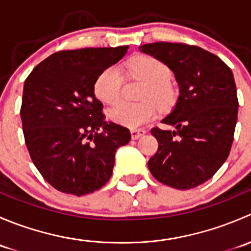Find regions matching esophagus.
<instances>
[{"label":"esophagus","mask_w":251,"mask_h":251,"mask_svg":"<svg viewBox=\"0 0 251 251\" xmlns=\"http://www.w3.org/2000/svg\"><path fill=\"white\" fill-rule=\"evenodd\" d=\"M144 135H146V130H143V128H132L131 130V137L133 140H138V138H141Z\"/></svg>","instance_id":"1"}]
</instances>
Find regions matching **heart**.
I'll return each instance as SVG.
<instances>
[{
    "label": "heart",
    "instance_id": "heart-1",
    "mask_svg": "<svg viewBox=\"0 0 251 251\" xmlns=\"http://www.w3.org/2000/svg\"><path fill=\"white\" fill-rule=\"evenodd\" d=\"M128 70L133 76L146 82L141 93L143 102H119L109 110L111 121L127 127H140L155 118L156 104L166 107L173 100V90L168 81L170 80V69L161 60L151 55H140L128 63ZM123 76L120 69L115 65L105 68L95 81V95L102 102L115 103L120 97Z\"/></svg>",
    "mask_w": 251,
    "mask_h": 251
}]
</instances>
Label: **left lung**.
Segmentation results:
<instances>
[{
	"mask_svg": "<svg viewBox=\"0 0 251 251\" xmlns=\"http://www.w3.org/2000/svg\"><path fill=\"white\" fill-rule=\"evenodd\" d=\"M140 50L168 65L179 87L176 105L161 121L175 130H151L159 147L149 171L166 186L194 188L211 178L231 151L239 105L233 73L198 46L154 42Z\"/></svg>",
	"mask_w": 251,
	"mask_h": 251,
	"instance_id": "8db88e82",
	"label": "left lung"
}]
</instances>
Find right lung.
I'll return each instance as SVG.
<instances>
[{"instance_id":"right-lung-1","label":"right lung","mask_w":251,"mask_h":251,"mask_svg":"<svg viewBox=\"0 0 251 251\" xmlns=\"http://www.w3.org/2000/svg\"><path fill=\"white\" fill-rule=\"evenodd\" d=\"M127 48L59 50L25 80L20 108L25 144L57 191L80 197L102 188L113 174L116 149L131 140L128 128L105 121L93 90L98 75Z\"/></svg>"}]
</instances>
